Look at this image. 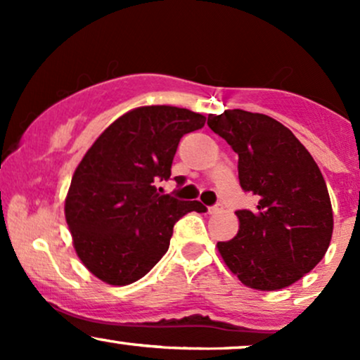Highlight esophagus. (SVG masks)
Returning a JSON list of instances; mask_svg holds the SVG:
<instances>
[{
    "label": "esophagus",
    "instance_id": "obj_1",
    "mask_svg": "<svg viewBox=\"0 0 360 360\" xmlns=\"http://www.w3.org/2000/svg\"><path fill=\"white\" fill-rule=\"evenodd\" d=\"M221 212V206L217 205V206H210L208 208V213L210 214H214V213H220Z\"/></svg>",
    "mask_w": 360,
    "mask_h": 360
}]
</instances>
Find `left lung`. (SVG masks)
<instances>
[{
    "instance_id": "8db88e82",
    "label": "left lung",
    "mask_w": 360,
    "mask_h": 360,
    "mask_svg": "<svg viewBox=\"0 0 360 360\" xmlns=\"http://www.w3.org/2000/svg\"><path fill=\"white\" fill-rule=\"evenodd\" d=\"M208 127L238 154L243 191L254 210H238V232L218 242L223 262L247 288L291 286L323 259L332 240L333 212L315 159L292 131L262 113L225 110Z\"/></svg>"
}]
</instances>
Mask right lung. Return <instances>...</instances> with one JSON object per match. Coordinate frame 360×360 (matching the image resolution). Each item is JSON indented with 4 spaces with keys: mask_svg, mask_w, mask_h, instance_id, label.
Instances as JSON below:
<instances>
[{
    "mask_svg": "<svg viewBox=\"0 0 360 360\" xmlns=\"http://www.w3.org/2000/svg\"><path fill=\"white\" fill-rule=\"evenodd\" d=\"M205 122L177 106H140L115 120L82 157L65 196V221L77 257L103 283L127 286L143 278L167 252L174 223L206 212L200 201L155 188L171 177L181 137Z\"/></svg>",
    "mask_w": 360,
    "mask_h": 360,
    "instance_id": "obj_1",
    "label": "right lung"
}]
</instances>
